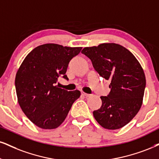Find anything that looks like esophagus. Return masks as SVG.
<instances>
[{
	"mask_svg": "<svg viewBox=\"0 0 159 159\" xmlns=\"http://www.w3.org/2000/svg\"><path fill=\"white\" fill-rule=\"evenodd\" d=\"M82 95H83L84 97H90V94H89V93H84V92H82Z\"/></svg>",
	"mask_w": 159,
	"mask_h": 159,
	"instance_id": "esophagus-1",
	"label": "esophagus"
}]
</instances>
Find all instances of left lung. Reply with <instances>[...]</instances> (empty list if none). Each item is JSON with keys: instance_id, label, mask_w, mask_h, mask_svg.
<instances>
[{"instance_id": "8db88e82", "label": "left lung", "mask_w": 159, "mask_h": 159, "mask_svg": "<svg viewBox=\"0 0 159 159\" xmlns=\"http://www.w3.org/2000/svg\"><path fill=\"white\" fill-rule=\"evenodd\" d=\"M82 53L91 60L98 74L111 82V91L100 97L102 106L93 111V116L104 128H121L134 118L142 105L146 86L142 67L130 51L119 44L85 47Z\"/></svg>"}]
</instances>
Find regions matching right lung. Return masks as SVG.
Masks as SVG:
<instances>
[{"label":"right lung","mask_w":159,"mask_h":159,"mask_svg":"<svg viewBox=\"0 0 159 159\" xmlns=\"http://www.w3.org/2000/svg\"><path fill=\"white\" fill-rule=\"evenodd\" d=\"M82 47L47 43L25 57L15 76L17 101L28 119L42 129L51 130L63 122L80 91H68L56 83L66 75L70 60Z\"/></svg>","instance_id":"obj_1"}]
</instances>
